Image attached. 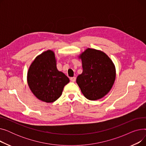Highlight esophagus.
<instances>
[{
    "label": "esophagus",
    "instance_id": "esophagus-1",
    "mask_svg": "<svg viewBox=\"0 0 146 146\" xmlns=\"http://www.w3.org/2000/svg\"><path fill=\"white\" fill-rule=\"evenodd\" d=\"M76 78L75 77H72V78H70V80H71L72 82H75V81H76Z\"/></svg>",
    "mask_w": 146,
    "mask_h": 146
}]
</instances>
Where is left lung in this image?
<instances>
[{
    "instance_id": "8db88e82",
    "label": "left lung",
    "mask_w": 146,
    "mask_h": 146,
    "mask_svg": "<svg viewBox=\"0 0 146 146\" xmlns=\"http://www.w3.org/2000/svg\"><path fill=\"white\" fill-rule=\"evenodd\" d=\"M83 72L76 83L82 93L90 101L104 97L111 90L115 80L116 70L112 60L101 50L87 48L79 56Z\"/></svg>"
}]
</instances>
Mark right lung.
<instances>
[{
    "mask_svg": "<svg viewBox=\"0 0 146 146\" xmlns=\"http://www.w3.org/2000/svg\"><path fill=\"white\" fill-rule=\"evenodd\" d=\"M55 53L47 50L38 55L29 66L27 83L30 90L39 100L51 103L62 94L65 85L70 82L57 68Z\"/></svg>",
    "mask_w": 146,
    "mask_h": 146,
    "instance_id": "add662e5",
    "label": "right lung"
}]
</instances>
